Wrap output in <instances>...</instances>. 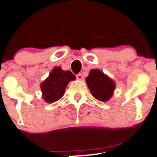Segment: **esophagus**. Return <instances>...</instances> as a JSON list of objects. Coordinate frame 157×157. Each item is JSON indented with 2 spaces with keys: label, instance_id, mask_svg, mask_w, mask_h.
Instances as JSON below:
<instances>
[{
  "label": "esophagus",
  "instance_id": "34e87169",
  "mask_svg": "<svg viewBox=\"0 0 157 157\" xmlns=\"http://www.w3.org/2000/svg\"><path fill=\"white\" fill-rule=\"evenodd\" d=\"M76 78H77V79H78V80H80V81H82V80H83V78H84L83 75H82L81 73H79L76 75Z\"/></svg>",
  "mask_w": 157,
  "mask_h": 157
}]
</instances>
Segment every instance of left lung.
Wrapping results in <instances>:
<instances>
[{"mask_svg": "<svg viewBox=\"0 0 157 157\" xmlns=\"http://www.w3.org/2000/svg\"><path fill=\"white\" fill-rule=\"evenodd\" d=\"M85 81L91 94L101 101H107L114 94L115 83L99 69H91Z\"/></svg>", "mask_w": 157, "mask_h": 157, "instance_id": "1", "label": "left lung"}]
</instances>
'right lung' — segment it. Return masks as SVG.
<instances>
[{
    "label": "right lung",
    "mask_w": 157,
    "mask_h": 157,
    "mask_svg": "<svg viewBox=\"0 0 157 157\" xmlns=\"http://www.w3.org/2000/svg\"><path fill=\"white\" fill-rule=\"evenodd\" d=\"M75 79L70 71H64L59 66L53 68L49 77L41 83L43 98L47 103H53L63 96L69 82Z\"/></svg>",
    "instance_id": "obj_1"
}]
</instances>
